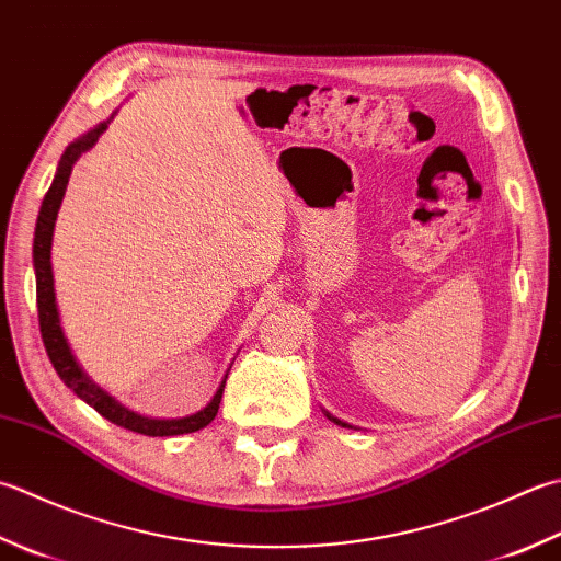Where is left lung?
Wrapping results in <instances>:
<instances>
[{"instance_id": "1", "label": "left lung", "mask_w": 561, "mask_h": 561, "mask_svg": "<svg viewBox=\"0 0 561 561\" xmlns=\"http://www.w3.org/2000/svg\"><path fill=\"white\" fill-rule=\"evenodd\" d=\"M325 415H328V419H331L333 423H337V425H343V427H350L347 423H343V421H337V419H333V415H331V413H325Z\"/></svg>"}]
</instances>
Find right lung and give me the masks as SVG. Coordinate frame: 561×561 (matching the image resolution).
<instances>
[{
    "instance_id": "add662e5",
    "label": "right lung",
    "mask_w": 561,
    "mask_h": 561,
    "mask_svg": "<svg viewBox=\"0 0 561 561\" xmlns=\"http://www.w3.org/2000/svg\"><path fill=\"white\" fill-rule=\"evenodd\" d=\"M108 126V121L104 124L94 126L92 130H87L82 138H77L65 148L62 158L58 162V172H55L50 190L43 196L41 211H38V221H36V236H33V270H36V299H38V323H41V337L43 345H46V353L53 362L58 377L65 381V387H70L77 397L92 405L96 413H102L106 421H112L126 431H134L140 435H150V437H168V435H184V433H196L206 427L216 419L218 413V403H221L224 397V387H226V377L218 383V389L214 393V399L206 403V409L199 413L186 415V419H172V421H158V419H146V415L128 411L126 405H121L114 397H108L104 389H99L96 383L87 377V371L80 367V362L75 359L68 337L62 333L60 325V313H58V304H55V287H53V265H50V248H53V228H55V218H58L62 196H65V186H68V180L72 174V164L80 160L82 152L90 150L99 136L104 134Z\"/></svg>"
}]
</instances>
